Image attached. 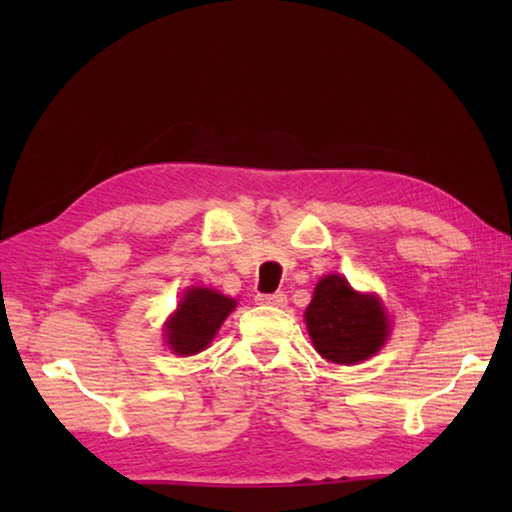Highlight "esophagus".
<instances>
[{"instance_id":"obj_1","label":"esophagus","mask_w":512,"mask_h":512,"mask_svg":"<svg viewBox=\"0 0 512 512\" xmlns=\"http://www.w3.org/2000/svg\"><path fill=\"white\" fill-rule=\"evenodd\" d=\"M257 302H259V305H268V307H284V305H287V296H284L282 291L257 293Z\"/></svg>"}]
</instances>
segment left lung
<instances>
[{"label": "left lung", "mask_w": 512, "mask_h": 512, "mask_svg": "<svg viewBox=\"0 0 512 512\" xmlns=\"http://www.w3.org/2000/svg\"><path fill=\"white\" fill-rule=\"evenodd\" d=\"M305 320L314 348L327 361L345 366L372 357L391 329L381 302L361 296L341 275H327L316 284Z\"/></svg>", "instance_id": "obj_1"}]
</instances>
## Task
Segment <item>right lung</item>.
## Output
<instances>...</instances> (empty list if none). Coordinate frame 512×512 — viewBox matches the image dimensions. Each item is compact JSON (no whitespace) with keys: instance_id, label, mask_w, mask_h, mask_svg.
I'll use <instances>...</instances> for the list:
<instances>
[{"instance_id":"obj_1","label":"right lung","mask_w":512,"mask_h":512,"mask_svg":"<svg viewBox=\"0 0 512 512\" xmlns=\"http://www.w3.org/2000/svg\"><path fill=\"white\" fill-rule=\"evenodd\" d=\"M235 307V300L212 289H189L167 323L169 348L183 357L205 350Z\"/></svg>"}]
</instances>
